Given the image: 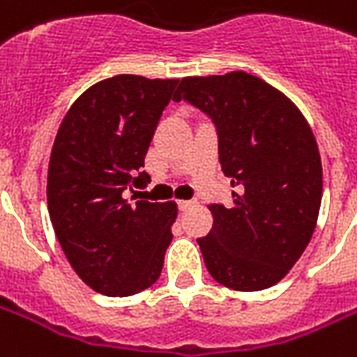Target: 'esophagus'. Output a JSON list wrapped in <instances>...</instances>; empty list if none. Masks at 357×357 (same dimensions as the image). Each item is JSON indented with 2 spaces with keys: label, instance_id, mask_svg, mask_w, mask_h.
I'll use <instances>...</instances> for the list:
<instances>
[{
  "label": "esophagus",
  "instance_id": "esophagus-1",
  "mask_svg": "<svg viewBox=\"0 0 357 357\" xmlns=\"http://www.w3.org/2000/svg\"><path fill=\"white\" fill-rule=\"evenodd\" d=\"M178 206H179V210L183 212V210H189V208H191L192 202H191V200H179Z\"/></svg>",
  "mask_w": 357,
  "mask_h": 357
}]
</instances>
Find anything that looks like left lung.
I'll return each mask as SVG.
<instances>
[{"label":"left lung","mask_w":357,"mask_h":357,"mask_svg":"<svg viewBox=\"0 0 357 357\" xmlns=\"http://www.w3.org/2000/svg\"><path fill=\"white\" fill-rule=\"evenodd\" d=\"M212 119L232 208L210 206L199 238L212 278L236 291L278 284L310 242L321 204V158L312 128L291 100L245 71L183 77L174 96Z\"/></svg>","instance_id":"8db88e82"}]
</instances>
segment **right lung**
<instances>
[{"instance_id":"obj_1","label":"right lung","mask_w":357,"mask_h":357,"mask_svg":"<svg viewBox=\"0 0 357 357\" xmlns=\"http://www.w3.org/2000/svg\"><path fill=\"white\" fill-rule=\"evenodd\" d=\"M179 79L115 75L92 84L66 113L52 145L47 204L73 271L94 291L128 297L165 265L176 202L125 199Z\"/></svg>"}]
</instances>
